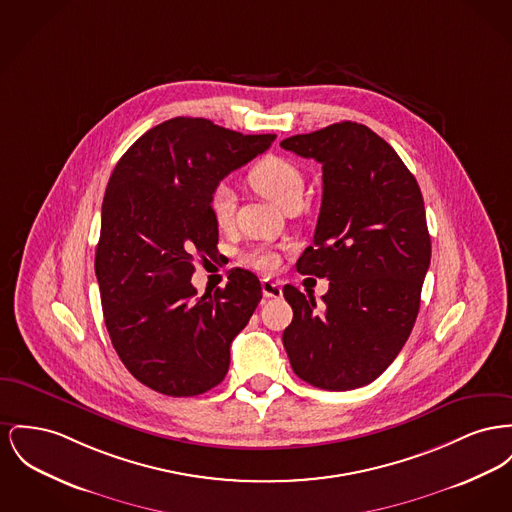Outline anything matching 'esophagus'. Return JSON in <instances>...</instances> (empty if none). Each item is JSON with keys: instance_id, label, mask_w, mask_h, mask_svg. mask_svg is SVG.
Segmentation results:
<instances>
[{"instance_id": "esophagus-1", "label": "esophagus", "mask_w": 512, "mask_h": 512, "mask_svg": "<svg viewBox=\"0 0 512 512\" xmlns=\"http://www.w3.org/2000/svg\"><path fill=\"white\" fill-rule=\"evenodd\" d=\"M261 288H263V296H265V298H282V286H280V282L263 280V282H261Z\"/></svg>"}]
</instances>
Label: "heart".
Wrapping results in <instances>:
<instances>
[{"instance_id":"1","label":"heart","mask_w":512,"mask_h":512,"mask_svg":"<svg viewBox=\"0 0 512 512\" xmlns=\"http://www.w3.org/2000/svg\"><path fill=\"white\" fill-rule=\"evenodd\" d=\"M249 185L267 197L280 209H286L290 203L301 201L303 178L301 172L290 160L282 156L267 154L259 158L247 172ZM236 212V193L230 185L220 183L211 193V214L220 228L230 226ZM243 263L255 267L257 271L272 272L280 265V255L272 249L255 247L243 255Z\"/></svg>"}]
</instances>
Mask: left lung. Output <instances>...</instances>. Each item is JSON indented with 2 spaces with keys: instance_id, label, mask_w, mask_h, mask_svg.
<instances>
[{
  "instance_id": "1",
  "label": "left lung",
  "mask_w": 512,
  "mask_h": 512,
  "mask_svg": "<svg viewBox=\"0 0 512 512\" xmlns=\"http://www.w3.org/2000/svg\"><path fill=\"white\" fill-rule=\"evenodd\" d=\"M282 149L323 164V203L296 267L329 278L305 298L286 284L294 319L282 334L294 373L325 391L375 381L414 329L431 261L420 185L387 141L356 121L294 135Z\"/></svg>"
}]
</instances>
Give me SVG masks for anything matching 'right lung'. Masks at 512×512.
<instances>
[{"label": "right lung", "mask_w": 512, "mask_h": 512, "mask_svg": "<svg viewBox=\"0 0 512 512\" xmlns=\"http://www.w3.org/2000/svg\"><path fill=\"white\" fill-rule=\"evenodd\" d=\"M274 139L174 118L139 137L110 176L94 259L104 323L127 371L152 391L197 396L228 373L261 282L232 269L224 288L199 298L191 276L218 253L214 187Z\"/></svg>", "instance_id": "add662e5"}]
</instances>
